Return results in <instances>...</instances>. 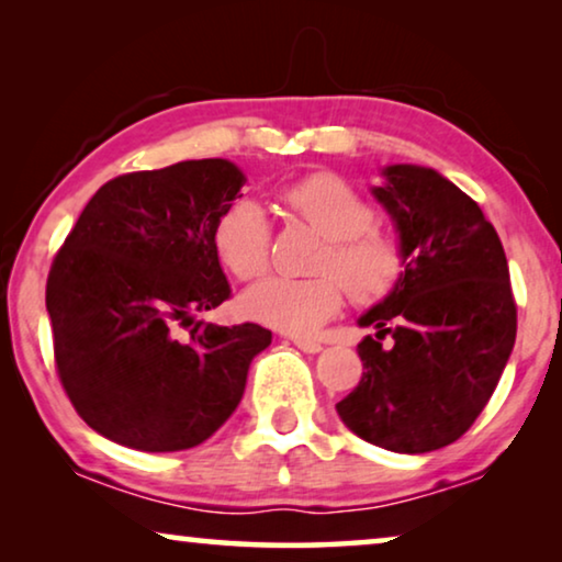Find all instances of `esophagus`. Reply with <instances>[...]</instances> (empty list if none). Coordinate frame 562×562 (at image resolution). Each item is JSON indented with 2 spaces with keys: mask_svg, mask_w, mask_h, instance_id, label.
Returning a JSON list of instances; mask_svg holds the SVG:
<instances>
[{
  "mask_svg": "<svg viewBox=\"0 0 562 562\" xmlns=\"http://www.w3.org/2000/svg\"><path fill=\"white\" fill-rule=\"evenodd\" d=\"M294 345L299 350H304V352H319L322 350V342H317V340H304V337H294Z\"/></svg>",
  "mask_w": 562,
  "mask_h": 562,
  "instance_id": "34e87169",
  "label": "esophagus"
}]
</instances>
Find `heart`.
I'll return each mask as SVG.
<instances>
[{"mask_svg": "<svg viewBox=\"0 0 562 562\" xmlns=\"http://www.w3.org/2000/svg\"><path fill=\"white\" fill-rule=\"evenodd\" d=\"M291 217L325 237L312 279L271 276L240 296L248 319L289 335H312L342 306V289L358 304L389 296L402 281L404 245L391 229L373 225V206L335 173L304 176L281 189ZM214 250L235 279H256L268 268L271 222L260 202L237 199L217 217Z\"/></svg>", "mask_w": 562, "mask_h": 562, "instance_id": "1", "label": "heart"}]
</instances>
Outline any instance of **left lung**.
<instances>
[{"instance_id": "left-lung-1", "label": "left lung", "mask_w": 562, "mask_h": 562, "mask_svg": "<svg viewBox=\"0 0 562 562\" xmlns=\"http://www.w3.org/2000/svg\"><path fill=\"white\" fill-rule=\"evenodd\" d=\"M381 176L371 194L394 222L406 268L358 319L375 337L358 342L363 375L335 409L366 442L417 456L456 442L488 404L517 337V304L502 240L465 191L425 166Z\"/></svg>"}]
</instances>
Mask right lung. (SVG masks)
<instances>
[{
    "mask_svg": "<svg viewBox=\"0 0 562 562\" xmlns=\"http://www.w3.org/2000/svg\"><path fill=\"white\" fill-rule=\"evenodd\" d=\"M245 173L181 160L106 181L58 250L45 286L56 368L74 409L143 452L204 442L240 404L271 329L195 322L229 299L214 225ZM179 326H190L187 336Z\"/></svg>",
    "mask_w": 562,
    "mask_h": 562,
    "instance_id": "add662e5",
    "label": "right lung"
}]
</instances>
